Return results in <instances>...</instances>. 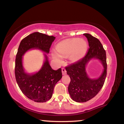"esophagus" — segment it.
Segmentation results:
<instances>
[{
  "instance_id": "esophagus-1",
  "label": "esophagus",
  "mask_w": 124,
  "mask_h": 124,
  "mask_svg": "<svg viewBox=\"0 0 124 124\" xmlns=\"http://www.w3.org/2000/svg\"><path fill=\"white\" fill-rule=\"evenodd\" d=\"M62 73L63 75H66V70L65 68H62Z\"/></svg>"
}]
</instances>
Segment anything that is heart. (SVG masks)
<instances>
[{
	"label": "heart",
	"instance_id": "1",
	"mask_svg": "<svg viewBox=\"0 0 124 124\" xmlns=\"http://www.w3.org/2000/svg\"><path fill=\"white\" fill-rule=\"evenodd\" d=\"M88 44L85 39L79 38L67 39L59 42L56 46V52H53L52 56L58 63L63 62L62 57L70 55L72 62L80 60L86 54Z\"/></svg>",
	"mask_w": 124,
	"mask_h": 124
}]
</instances>
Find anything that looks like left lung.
<instances>
[{
    "label": "left lung",
    "instance_id": "left-lung-1",
    "mask_svg": "<svg viewBox=\"0 0 124 124\" xmlns=\"http://www.w3.org/2000/svg\"><path fill=\"white\" fill-rule=\"evenodd\" d=\"M90 48L85 58L76 63L67 66V74L70 78L68 92L71 99L78 103H84L93 99L103 87L107 75L106 53L97 38L85 33ZM92 59H97L103 66V72L97 78H92L86 73V66Z\"/></svg>",
    "mask_w": 124,
    "mask_h": 124
}]
</instances>
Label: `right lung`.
<instances>
[{
  "label": "right lung",
  "mask_w": 124,
  "mask_h": 124,
  "mask_svg": "<svg viewBox=\"0 0 124 124\" xmlns=\"http://www.w3.org/2000/svg\"><path fill=\"white\" fill-rule=\"evenodd\" d=\"M55 37L39 32L31 34L22 39L16 57L15 76L20 89L28 99L37 103H44L52 97L55 85L62 77V69L55 70L49 65L46 54ZM31 49H38L44 52V61L41 69L35 73L25 71L22 56Z\"/></svg>",
  "instance_id": "obj_1"
}]
</instances>
